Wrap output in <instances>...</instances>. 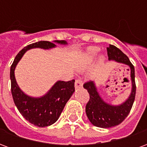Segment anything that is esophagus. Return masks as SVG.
<instances>
[{"instance_id": "obj_1", "label": "esophagus", "mask_w": 147, "mask_h": 147, "mask_svg": "<svg viewBox=\"0 0 147 147\" xmlns=\"http://www.w3.org/2000/svg\"><path fill=\"white\" fill-rule=\"evenodd\" d=\"M82 86H83V81H82V80H76V83H75V86H76V88H80V87H81Z\"/></svg>"}]
</instances>
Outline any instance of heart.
Segmentation results:
<instances>
[{
  "instance_id": "1",
  "label": "heart",
  "mask_w": 147,
  "mask_h": 147,
  "mask_svg": "<svg viewBox=\"0 0 147 147\" xmlns=\"http://www.w3.org/2000/svg\"><path fill=\"white\" fill-rule=\"evenodd\" d=\"M98 52L99 49L97 47H90V48L87 49L83 60H82L83 64H89L92 63Z\"/></svg>"
}]
</instances>
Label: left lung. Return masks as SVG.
<instances>
[{
	"label": "left lung",
	"instance_id": "8db88e82",
	"mask_svg": "<svg viewBox=\"0 0 147 147\" xmlns=\"http://www.w3.org/2000/svg\"><path fill=\"white\" fill-rule=\"evenodd\" d=\"M109 60H113L119 63H123L130 67L131 92L125 102L119 105H112L104 102L97 90L93 81H88L83 84V87L88 91L90 99L86 105V113L93 125L102 128H109L122 123L127 117L132 108L136 92L135 81V67L131 61L120 49L115 45H109L107 47Z\"/></svg>",
	"mask_w": 147,
	"mask_h": 147
}]
</instances>
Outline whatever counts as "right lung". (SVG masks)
Wrapping results in <instances>:
<instances>
[{"mask_svg":"<svg viewBox=\"0 0 147 147\" xmlns=\"http://www.w3.org/2000/svg\"><path fill=\"white\" fill-rule=\"evenodd\" d=\"M55 42L63 45L67 44L64 40H57ZM55 46L54 43L48 41H41L28 45L16 55L10 70L11 90L15 105L27 121L39 127L49 126L58 120L66 103L75 91V80L67 82L57 81L44 96L32 98L25 94L19 87L14 71L17 63L28 49L33 48L48 49Z\"/></svg>","mask_w":147,"mask_h":147,"instance_id":"1","label":"right lung"}]
</instances>
